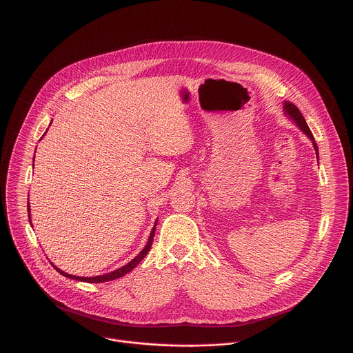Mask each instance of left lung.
<instances>
[{
	"label": "left lung",
	"mask_w": 353,
	"mask_h": 353,
	"mask_svg": "<svg viewBox=\"0 0 353 353\" xmlns=\"http://www.w3.org/2000/svg\"><path fill=\"white\" fill-rule=\"evenodd\" d=\"M283 110H284V114L287 116V119H290V120L310 139V142H312V145H313V149H314V152H316V156L319 157L317 145H316V142H314V139H313V135H312V132H310V130H309V127H307V124H306V121H305L302 113L298 110V108H296L294 103L285 101V102L283 103Z\"/></svg>",
	"instance_id": "obj_1"
}]
</instances>
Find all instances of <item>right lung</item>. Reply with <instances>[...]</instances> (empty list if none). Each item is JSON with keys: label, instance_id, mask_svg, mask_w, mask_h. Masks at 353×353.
Listing matches in <instances>:
<instances>
[{"label": "right lung", "instance_id": "right-lung-1", "mask_svg": "<svg viewBox=\"0 0 353 353\" xmlns=\"http://www.w3.org/2000/svg\"><path fill=\"white\" fill-rule=\"evenodd\" d=\"M52 123V121H51ZM51 125V124H50ZM48 131V130H47ZM47 134V132H46ZM44 134V135H46ZM37 149V148H36ZM33 161H34V159H33ZM33 165H34V163H33ZM34 168V167H33ZM28 212H29V221H30V223H32V215H30V204H29V201H28ZM157 222H159V218L156 219V222H154V225H153V229H152V232H150V236H149V240H148V243H146V245L142 248V251L134 258V259H131L127 265H124V266H121V268H119V269H116V270H113V272H109V273H105V274H99V276H92V277H81V276H74V274H69V273H66V272H63V270H61L59 268H57L54 263H52V266L62 274V276H65V277H69V279H73V280H79V281H87V283H105V281H110V280H116V279H119V277H123L124 274H127L128 272H131L145 256H146V254L149 252V250H150V247H152V243H153V237H154V232H156V225H157Z\"/></svg>", "mask_w": 353, "mask_h": 353}]
</instances>
